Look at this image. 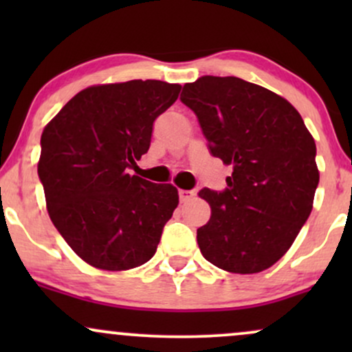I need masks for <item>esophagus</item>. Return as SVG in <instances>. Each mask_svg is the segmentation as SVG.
<instances>
[{
    "label": "esophagus",
    "mask_w": 352,
    "mask_h": 352,
    "mask_svg": "<svg viewBox=\"0 0 352 352\" xmlns=\"http://www.w3.org/2000/svg\"><path fill=\"white\" fill-rule=\"evenodd\" d=\"M193 195H195V192H193V190H179L180 201H188V200H192Z\"/></svg>",
    "instance_id": "34e87169"
}]
</instances>
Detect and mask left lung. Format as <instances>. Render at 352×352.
I'll return each mask as SVG.
<instances>
[{
	"instance_id": "left-lung-1",
	"label": "left lung",
	"mask_w": 352,
	"mask_h": 352,
	"mask_svg": "<svg viewBox=\"0 0 352 352\" xmlns=\"http://www.w3.org/2000/svg\"><path fill=\"white\" fill-rule=\"evenodd\" d=\"M180 100L195 112L213 157L232 165L227 188H201L212 215L200 252L230 273H260L289 250L313 210L316 144L281 96L240 78L201 76Z\"/></svg>"
}]
</instances>
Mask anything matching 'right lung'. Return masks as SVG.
Instances as JSON below:
<instances>
[{
	"label": "right lung",
	"mask_w": 352,
	"mask_h": 352,
	"mask_svg": "<svg viewBox=\"0 0 352 352\" xmlns=\"http://www.w3.org/2000/svg\"><path fill=\"white\" fill-rule=\"evenodd\" d=\"M182 86L127 80L76 94L44 127L38 175L51 221L86 263L122 272L147 263L179 205L170 184L131 175L153 120Z\"/></svg>",
	"instance_id": "1"
}]
</instances>
